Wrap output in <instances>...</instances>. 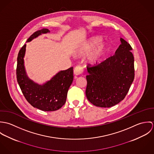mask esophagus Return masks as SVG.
<instances>
[{
    "instance_id": "34e87169",
    "label": "esophagus",
    "mask_w": 154,
    "mask_h": 154,
    "mask_svg": "<svg viewBox=\"0 0 154 154\" xmlns=\"http://www.w3.org/2000/svg\"><path fill=\"white\" fill-rule=\"evenodd\" d=\"M83 68L81 66H76L74 69L73 70V73L75 74V75H80L83 72Z\"/></svg>"
}]
</instances>
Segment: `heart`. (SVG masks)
<instances>
[{
    "label": "heart",
    "instance_id": "heart-1",
    "mask_svg": "<svg viewBox=\"0 0 154 154\" xmlns=\"http://www.w3.org/2000/svg\"><path fill=\"white\" fill-rule=\"evenodd\" d=\"M101 41L102 38L100 37L96 36L91 38L78 51V54L83 55L91 51L98 45L101 42ZM107 50V45L105 43H101L89 54L88 56V62L92 65H97L101 61L102 59L106 54Z\"/></svg>",
    "mask_w": 154,
    "mask_h": 154
}]
</instances>
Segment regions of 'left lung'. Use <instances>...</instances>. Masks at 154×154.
<instances>
[{"mask_svg": "<svg viewBox=\"0 0 154 154\" xmlns=\"http://www.w3.org/2000/svg\"><path fill=\"white\" fill-rule=\"evenodd\" d=\"M115 54L97 66L87 67L88 101L97 107L109 108L122 101L134 77L132 47L120 38Z\"/></svg>", "mask_w": 154, "mask_h": 154, "instance_id": "obj_1", "label": "left lung"}]
</instances>
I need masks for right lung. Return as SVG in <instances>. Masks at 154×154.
Instances as JSON below:
<instances>
[{
	"label": "right lung",
	"instance_id": "1",
	"mask_svg": "<svg viewBox=\"0 0 154 154\" xmlns=\"http://www.w3.org/2000/svg\"><path fill=\"white\" fill-rule=\"evenodd\" d=\"M48 29L37 31L27 40L30 42L34 38L49 33ZM26 44L20 50L17 58V78L20 87L27 101L34 107L44 111H53L60 109L66 103L68 89L73 79V67L60 70L50 80L39 84L27 75L24 65Z\"/></svg>",
	"mask_w": 154,
	"mask_h": 154
}]
</instances>
